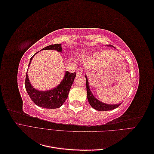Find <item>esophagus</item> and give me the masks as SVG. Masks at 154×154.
<instances>
[{"instance_id":"1","label":"esophagus","mask_w":154,"mask_h":154,"mask_svg":"<svg viewBox=\"0 0 154 154\" xmlns=\"http://www.w3.org/2000/svg\"><path fill=\"white\" fill-rule=\"evenodd\" d=\"M83 69L80 68V69H78L77 74H78V76H80V75H82V74H83Z\"/></svg>"}]
</instances>
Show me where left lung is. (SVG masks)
<instances>
[{
    "mask_svg": "<svg viewBox=\"0 0 154 154\" xmlns=\"http://www.w3.org/2000/svg\"><path fill=\"white\" fill-rule=\"evenodd\" d=\"M85 78H86V85H87V99L88 101V103H90L91 106L92 107V108H94V109L97 110H100V111H107V110H113L116 108H117V107H118L121 105V103L117 104V105H109V104L104 103L103 102L97 100L92 94L89 88V85H88V79L86 76H85Z\"/></svg>",
    "mask_w": 154,
    "mask_h": 154,
    "instance_id": "obj_1",
    "label": "left lung"
}]
</instances>
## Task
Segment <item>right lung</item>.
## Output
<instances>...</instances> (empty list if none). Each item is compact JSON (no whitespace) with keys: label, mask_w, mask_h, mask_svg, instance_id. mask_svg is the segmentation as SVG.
Returning <instances> with one entry per match:
<instances>
[{"label":"right lung","mask_w":154,"mask_h":154,"mask_svg":"<svg viewBox=\"0 0 154 154\" xmlns=\"http://www.w3.org/2000/svg\"><path fill=\"white\" fill-rule=\"evenodd\" d=\"M42 50H57L58 52H62V48L61 44H56L47 46ZM36 53L31 58L29 66L32 58ZM76 76V72L71 73L66 71L63 80L57 87L47 91H40L35 89L31 85L27 72L25 87L30 98L36 105L45 109H57L61 106L67 98L69 91Z\"/></svg>","instance_id":"obj_1"}]
</instances>
